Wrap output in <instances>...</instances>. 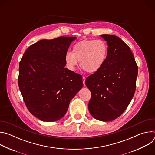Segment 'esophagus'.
I'll use <instances>...</instances> for the list:
<instances>
[{"label":"esophagus","instance_id":"esophagus-1","mask_svg":"<svg viewBox=\"0 0 155 155\" xmlns=\"http://www.w3.org/2000/svg\"><path fill=\"white\" fill-rule=\"evenodd\" d=\"M82 80H83V84L84 85L85 84V80H86V78L85 77H83V78H82Z\"/></svg>","mask_w":155,"mask_h":155}]
</instances>
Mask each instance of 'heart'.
Listing matches in <instances>:
<instances>
[{
    "mask_svg": "<svg viewBox=\"0 0 155 155\" xmlns=\"http://www.w3.org/2000/svg\"><path fill=\"white\" fill-rule=\"evenodd\" d=\"M108 54L107 43L103 40H83L76 43L72 53L65 54V62L68 68L74 71L78 65L89 74H94L103 67Z\"/></svg>",
    "mask_w": 155,
    "mask_h": 155,
    "instance_id": "heart-1",
    "label": "heart"
}]
</instances>
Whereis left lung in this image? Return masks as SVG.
Instances as JSON below:
<instances>
[{
    "instance_id": "obj_1",
    "label": "left lung",
    "mask_w": 155,
    "mask_h": 155,
    "mask_svg": "<svg viewBox=\"0 0 155 155\" xmlns=\"http://www.w3.org/2000/svg\"><path fill=\"white\" fill-rule=\"evenodd\" d=\"M107 43L108 54L101 69L88 76L85 84L91 93L88 104L96 120L110 121L119 117L134 96L138 67L130 48L119 37L101 35Z\"/></svg>"
}]
</instances>
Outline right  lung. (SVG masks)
<instances>
[{
	"label": "right lung",
	"instance_id": "1",
	"mask_svg": "<svg viewBox=\"0 0 155 155\" xmlns=\"http://www.w3.org/2000/svg\"><path fill=\"white\" fill-rule=\"evenodd\" d=\"M76 37L41 40L31 45L19 62V90L31 114L41 121L62 118L83 87L81 75L65 68V56Z\"/></svg>",
	"mask_w": 155,
	"mask_h": 155
}]
</instances>
